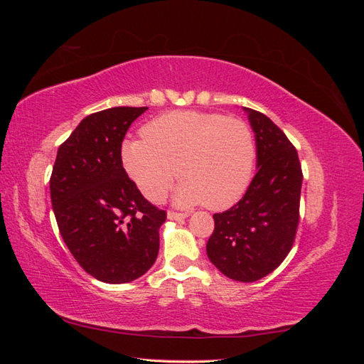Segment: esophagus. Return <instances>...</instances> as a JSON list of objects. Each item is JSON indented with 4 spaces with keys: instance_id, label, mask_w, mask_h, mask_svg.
Returning a JSON list of instances; mask_svg holds the SVG:
<instances>
[{
    "instance_id": "obj_1",
    "label": "esophagus",
    "mask_w": 364,
    "mask_h": 364,
    "mask_svg": "<svg viewBox=\"0 0 364 364\" xmlns=\"http://www.w3.org/2000/svg\"><path fill=\"white\" fill-rule=\"evenodd\" d=\"M167 217H168L170 220H176V222H181V220H183V218L188 217V214H183V213H174V211H168Z\"/></svg>"
}]
</instances>
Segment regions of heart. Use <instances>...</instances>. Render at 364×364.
<instances>
[{
	"instance_id": "obj_1",
	"label": "heart",
	"mask_w": 364,
	"mask_h": 364,
	"mask_svg": "<svg viewBox=\"0 0 364 364\" xmlns=\"http://www.w3.org/2000/svg\"><path fill=\"white\" fill-rule=\"evenodd\" d=\"M144 139H126L121 161L150 202L167 196L178 174L174 202L226 209L247 190L257 161L252 129L238 118L193 111L168 112L142 127Z\"/></svg>"
}]
</instances>
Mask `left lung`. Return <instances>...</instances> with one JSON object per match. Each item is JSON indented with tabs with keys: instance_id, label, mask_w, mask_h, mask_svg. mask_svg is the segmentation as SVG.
I'll list each match as a JSON object with an SVG mask.
<instances>
[{
	"instance_id": "left-lung-1",
	"label": "left lung",
	"mask_w": 364,
	"mask_h": 364,
	"mask_svg": "<svg viewBox=\"0 0 364 364\" xmlns=\"http://www.w3.org/2000/svg\"><path fill=\"white\" fill-rule=\"evenodd\" d=\"M255 132L257 167L243 199L214 214L208 258L225 277L253 282L289 255L299 225L302 168L294 146L264 114L245 107Z\"/></svg>"
}]
</instances>
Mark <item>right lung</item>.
I'll list each match as a JSON object with an SVG mask.
<instances>
[{
    "label": "right lung",
    "mask_w": 364,
    "mask_h": 364,
    "mask_svg": "<svg viewBox=\"0 0 364 364\" xmlns=\"http://www.w3.org/2000/svg\"><path fill=\"white\" fill-rule=\"evenodd\" d=\"M147 109L111 107L83 118L59 147L50 178L65 245L86 273L107 284L135 281L155 264L167 218L121 161L126 132Z\"/></svg>",
    "instance_id": "right-lung-1"
}]
</instances>
